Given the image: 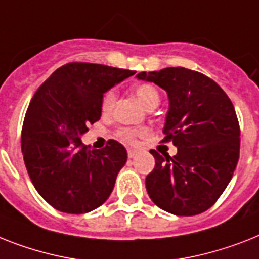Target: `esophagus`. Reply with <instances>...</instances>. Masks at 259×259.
<instances>
[{
  "instance_id": "obj_1",
  "label": "esophagus",
  "mask_w": 259,
  "mask_h": 259,
  "mask_svg": "<svg viewBox=\"0 0 259 259\" xmlns=\"http://www.w3.org/2000/svg\"><path fill=\"white\" fill-rule=\"evenodd\" d=\"M137 154H138V151L134 150V149H129V150H127V157H129V158H134Z\"/></svg>"
}]
</instances>
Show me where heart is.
Here are the masks:
<instances>
[{
    "instance_id": "heart-1",
    "label": "heart",
    "mask_w": 259,
    "mask_h": 259,
    "mask_svg": "<svg viewBox=\"0 0 259 259\" xmlns=\"http://www.w3.org/2000/svg\"><path fill=\"white\" fill-rule=\"evenodd\" d=\"M134 94H136L137 98L141 101V104L144 105L146 109H149L153 105H158L159 102L158 90H157V88L154 85H151V83H140V85H137L134 88ZM115 98H117V96H115L114 90H108L104 94L102 102H101V109H102L105 114L111 113V110L114 108ZM145 133H146L145 129H122L118 132V136L125 142L133 144V142H136L137 137L144 136Z\"/></svg>"
}]
</instances>
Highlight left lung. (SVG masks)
I'll list each match as a JSON object with an SVG mask.
<instances>
[{"label": "left lung", "instance_id": "obj_1", "mask_svg": "<svg viewBox=\"0 0 259 259\" xmlns=\"http://www.w3.org/2000/svg\"><path fill=\"white\" fill-rule=\"evenodd\" d=\"M154 82L169 98L163 141L177 154L159 155L146 177V190L155 205L174 215H195L215 203L234 173L239 158V125L232 101L202 73L165 68L137 74Z\"/></svg>", "mask_w": 259, "mask_h": 259}]
</instances>
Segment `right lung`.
Masks as SVG:
<instances>
[{
	"label": "right lung",
	"instance_id": "right-lung-1",
	"mask_svg": "<svg viewBox=\"0 0 259 259\" xmlns=\"http://www.w3.org/2000/svg\"><path fill=\"white\" fill-rule=\"evenodd\" d=\"M136 74L100 64L71 62L57 69L31 98L21 149L35 190L54 209L89 213L109 198L127 159L123 145L110 140L97 150L82 144L90 123L101 118L102 97Z\"/></svg>",
	"mask_w": 259,
	"mask_h": 259
}]
</instances>
